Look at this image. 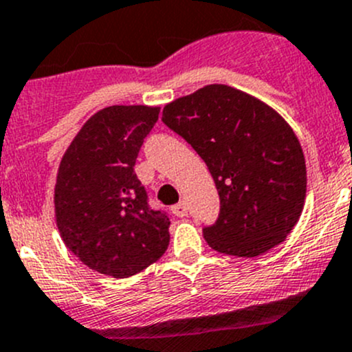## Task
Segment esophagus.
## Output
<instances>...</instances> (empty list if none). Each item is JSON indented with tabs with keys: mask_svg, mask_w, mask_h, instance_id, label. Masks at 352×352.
<instances>
[{
	"mask_svg": "<svg viewBox=\"0 0 352 352\" xmlns=\"http://www.w3.org/2000/svg\"><path fill=\"white\" fill-rule=\"evenodd\" d=\"M173 214L174 216H178V217H183V216H186V214H188V207H186V204L185 202H179V204H176V206H173Z\"/></svg>",
	"mask_w": 352,
	"mask_h": 352,
	"instance_id": "34e87169",
	"label": "esophagus"
}]
</instances>
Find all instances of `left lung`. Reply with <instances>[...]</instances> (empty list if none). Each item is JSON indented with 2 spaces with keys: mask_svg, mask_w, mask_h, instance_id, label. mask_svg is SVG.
Instances as JSON below:
<instances>
[{
  "mask_svg": "<svg viewBox=\"0 0 352 352\" xmlns=\"http://www.w3.org/2000/svg\"><path fill=\"white\" fill-rule=\"evenodd\" d=\"M162 122L193 146L219 193L204 228L214 250L256 257L287 239L306 199V162L296 133L261 100L209 85L167 103Z\"/></svg>",
  "mask_w": 352,
  "mask_h": 352,
  "instance_id": "left-lung-1",
  "label": "left lung"
}]
</instances>
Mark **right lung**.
Here are the masks:
<instances>
[{
	"instance_id": "add662e5",
	"label": "right lung",
	"mask_w": 352,
	"mask_h": 352,
	"mask_svg": "<svg viewBox=\"0 0 352 352\" xmlns=\"http://www.w3.org/2000/svg\"><path fill=\"white\" fill-rule=\"evenodd\" d=\"M159 107L113 105L89 117L63 153L55 185L56 226L67 249L113 278L162 257L169 216L148 206L136 157Z\"/></svg>"
}]
</instances>
